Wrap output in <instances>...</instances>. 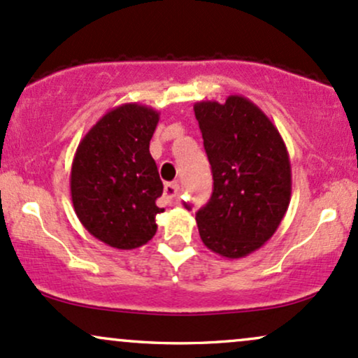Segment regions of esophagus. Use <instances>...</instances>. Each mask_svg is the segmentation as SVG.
Listing matches in <instances>:
<instances>
[{"instance_id":"esophagus-1","label":"esophagus","mask_w":358,"mask_h":358,"mask_svg":"<svg viewBox=\"0 0 358 358\" xmlns=\"http://www.w3.org/2000/svg\"><path fill=\"white\" fill-rule=\"evenodd\" d=\"M178 192H179V184L178 182L166 184V187H164V198H166L169 203H172V201L178 198Z\"/></svg>"}]
</instances>
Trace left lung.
<instances>
[{
    "mask_svg": "<svg viewBox=\"0 0 358 358\" xmlns=\"http://www.w3.org/2000/svg\"><path fill=\"white\" fill-rule=\"evenodd\" d=\"M194 115L213 172L211 199L196 213L199 236L215 254L242 259L274 235L289 208L286 143L243 96H228L223 104L199 101Z\"/></svg>",
    "mask_w": 358,
    "mask_h": 358,
    "instance_id": "left-lung-1",
    "label": "left lung"
}]
</instances>
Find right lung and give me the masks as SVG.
<instances>
[{
    "instance_id": "obj_1",
    "label": "right lung",
    "mask_w": 358,
    "mask_h": 358,
    "mask_svg": "<svg viewBox=\"0 0 358 358\" xmlns=\"http://www.w3.org/2000/svg\"><path fill=\"white\" fill-rule=\"evenodd\" d=\"M159 111L127 103L108 111L84 135L71 169V198L83 227L120 250L145 245L157 231L164 184L150 138Z\"/></svg>"
}]
</instances>
